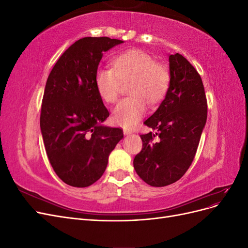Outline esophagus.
I'll use <instances>...</instances> for the list:
<instances>
[{"label":"esophagus","mask_w":248,"mask_h":248,"mask_svg":"<svg viewBox=\"0 0 248 248\" xmlns=\"http://www.w3.org/2000/svg\"><path fill=\"white\" fill-rule=\"evenodd\" d=\"M123 132H124V134H126V136H128V134H131V133H132V130H131V129L124 128V129H123Z\"/></svg>","instance_id":"34e87169"}]
</instances>
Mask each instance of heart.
<instances>
[{
	"label": "heart",
	"mask_w": 248,
	"mask_h": 248,
	"mask_svg": "<svg viewBox=\"0 0 248 248\" xmlns=\"http://www.w3.org/2000/svg\"><path fill=\"white\" fill-rule=\"evenodd\" d=\"M114 68L99 66L95 72V87L101 99L114 103L119 96L122 81L131 79V96L120 101L112 111V121L123 127L136 125L147 110L146 100L159 102L166 95L170 74L166 65L157 63L148 52L130 49L114 59Z\"/></svg>",
	"instance_id": "heart-1"
}]
</instances>
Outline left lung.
<instances>
[{
    "mask_svg": "<svg viewBox=\"0 0 248 248\" xmlns=\"http://www.w3.org/2000/svg\"><path fill=\"white\" fill-rule=\"evenodd\" d=\"M170 86L159 108L144 122L155 132L141 134L133 167L154 187L175 183L189 169L207 121V99L196 68L180 54L170 55Z\"/></svg>",
    "mask_w": 248,
    "mask_h": 248,
    "instance_id": "obj_1",
    "label": "left lung"
}]
</instances>
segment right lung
I'll list each match as a JSON object with an SVG mask.
<instances>
[{
  "label": "right lung",
  "instance_id": "right-lung-1",
  "mask_svg": "<svg viewBox=\"0 0 248 248\" xmlns=\"http://www.w3.org/2000/svg\"><path fill=\"white\" fill-rule=\"evenodd\" d=\"M122 40L85 37L74 42L51 69L44 89L40 128L52 169L73 187L95 183L123 138L121 128L101 123L109 112L95 87L103 51Z\"/></svg>",
  "mask_w": 248,
  "mask_h": 248
}]
</instances>
